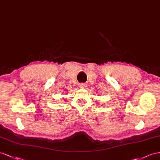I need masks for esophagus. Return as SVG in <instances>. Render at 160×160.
<instances>
[{
    "label": "esophagus",
    "instance_id": "obj_1",
    "mask_svg": "<svg viewBox=\"0 0 160 160\" xmlns=\"http://www.w3.org/2000/svg\"><path fill=\"white\" fill-rule=\"evenodd\" d=\"M79 86L81 88H85L86 87V84H80Z\"/></svg>",
    "mask_w": 160,
    "mask_h": 160
}]
</instances>
